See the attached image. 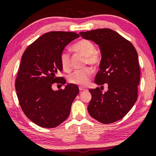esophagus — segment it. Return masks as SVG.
Masks as SVG:
<instances>
[{
  "label": "esophagus",
  "instance_id": "1",
  "mask_svg": "<svg viewBox=\"0 0 156 156\" xmlns=\"http://www.w3.org/2000/svg\"><path fill=\"white\" fill-rule=\"evenodd\" d=\"M79 89H80V92H81V91L87 90V88H85V87H79Z\"/></svg>",
  "mask_w": 156,
  "mask_h": 156
}]
</instances>
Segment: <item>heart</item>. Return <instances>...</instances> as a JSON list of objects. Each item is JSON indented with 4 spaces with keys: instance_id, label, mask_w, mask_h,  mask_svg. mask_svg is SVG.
I'll return each instance as SVG.
<instances>
[{
    "instance_id": "heart-1",
    "label": "heart",
    "mask_w": 156,
    "mask_h": 156,
    "mask_svg": "<svg viewBox=\"0 0 156 156\" xmlns=\"http://www.w3.org/2000/svg\"><path fill=\"white\" fill-rule=\"evenodd\" d=\"M73 51L85 57V62L91 65L95 66L99 63L100 56L94 44L87 39H81L73 45ZM60 62L64 70L70 69V55L67 51H62L60 55ZM93 73L92 68L86 67L81 69L75 70L68 77L70 83L78 85H86L89 82Z\"/></svg>"
}]
</instances>
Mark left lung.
Here are the masks:
<instances>
[{"mask_svg": "<svg viewBox=\"0 0 156 156\" xmlns=\"http://www.w3.org/2000/svg\"><path fill=\"white\" fill-rule=\"evenodd\" d=\"M79 34L99 46L101 60L94 82L102 87L104 83L108 85L105 93L98 87L89 89L92 100L87 108L89 114L103 124L117 122L124 117L136 102L140 80L137 52L129 41L109 28Z\"/></svg>", "mask_w": 156, "mask_h": 156, "instance_id": "8db88e82", "label": "left lung"}]
</instances>
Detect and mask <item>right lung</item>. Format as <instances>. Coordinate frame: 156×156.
<instances>
[{"mask_svg":"<svg viewBox=\"0 0 156 156\" xmlns=\"http://www.w3.org/2000/svg\"><path fill=\"white\" fill-rule=\"evenodd\" d=\"M78 37L75 32H48L30 44L22 55L15 83L17 95L26 117L42 128H55L66 120L79 93L73 83L58 91L52 89L55 82L65 83L63 78L56 77L63 69L60 55Z\"/></svg>","mask_w":156,"mask_h":156,"instance_id":"obj_1","label":"right lung"}]
</instances>
